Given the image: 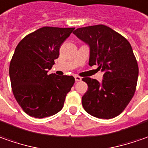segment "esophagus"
Masks as SVG:
<instances>
[{
  "instance_id": "34e87169",
  "label": "esophagus",
  "mask_w": 148,
  "mask_h": 148,
  "mask_svg": "<svg viewBox=\"0 0 148 148\" xmlns=\"http://www.w3.org/2000/svg\"><path fill=\"white\" fill-rule=\"evenodd\" d=\"M74 77H75V80H76V81H81V76H74Z\"/></svg>"
}]
</instances>
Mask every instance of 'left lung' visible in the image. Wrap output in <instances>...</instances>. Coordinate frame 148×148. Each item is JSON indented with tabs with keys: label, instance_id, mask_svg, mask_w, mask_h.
Returning a JSON list of instances; mask_svg holds the SVG:
<instances>
[{
	"label": "left lung",
	"instance_id": "8db88e82",
	"mask_svg": "<svg viewBox=\"0 0 148 148\" xmlns=\"http://www.w3.org/2000/svg\"><path fill=\"white\" fill-rule=\"evenodd\" d=\"M90 45V66L104 72L102 83L84 77L88 90L82 106L91 116L101 119L117 116L127 107L136 90L138 66L130 42L108 26H89L73 32Z\"/></svg>",
	"mask_w": 148,
	"mask_h": 148
}]
</instances>
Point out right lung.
Returning <instances> with one entry per match:
<instances>
[{
    "mask_svg": "<svg viewBox=\"0 0 148 148\" xmlns=\"http://www.w3.org/2000/svg\"><path fill=\"white\" fill-rule=\"evenodd\" d=\"M74 27H43L18 44L10 63L12 91L30 116L44 118L61 111L75 83L72 76L48 74L58 58L59 48Z\"/></svg>",
    "mask_w": 148,
    "mask_h": 148,
    "instance_id": "obj_1",
    "label": "right lung"
}]
</instances>
